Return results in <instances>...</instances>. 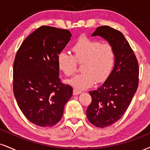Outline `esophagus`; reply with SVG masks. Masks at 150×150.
<instances>
[{"instance_id":"34e87169","label":"esophagus","mask_w":150,"mask_h":150,"mask_svg":"<svg viewBox=\"0 0 150 150\" xmlns=\"http://www.w3.org/2000/svg\"><path fill=\"white\" fill-rule=\"evenodd\" d=\"M81 93H82V91H80V90H77L76 89H73V95H79Z\"/></svg>"}]
</instances>
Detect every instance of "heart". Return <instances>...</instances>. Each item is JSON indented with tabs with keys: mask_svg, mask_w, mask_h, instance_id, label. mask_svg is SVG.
<instances>
[{
	"mask_svg": "<svg viewBox=\"0 0 150 150\" xmlns=\"http://www.w3.org/2000/svg\"><path fill=\"white\" fill-rule=\"evenodd\" d=\"M74 57L67 52H61L57 56L58 67L65 75L69 76L75 73L76 61H84L82 73L75 75L68 81L77 89L91 86L96 80L102 82L110 73L115 61V49L109 43L87 38H80L72 47Z\"/></svg>",
	"mask_w": 150,
	"mask_h": 150,
	"instance_id": "b5f03b06",
	"label": "heart"
}]
</instances>
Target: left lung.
<instances>
[{
	"mask_svg": "<svg viewBox=\"0 0 150 150\" xmlns=\"http://www.w3.org/2000/svg\"><path fill=\"white\" fill-rule=\"evenodd\" d=\"M100 36L115 49L114 67L103 84L89 91L92 100L86 117L93 125L104 128L115 124L129 108L138 85L139 68L129 43L120 31L99 26L91 36Z\"/></svg>",
	"mask_w": 150,
	"mask_h": 150,
	"instance_id": "left-lung-1",
	"label": "left lung"
}]
</instances>
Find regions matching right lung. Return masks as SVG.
<instances>
[{
	"instance_id": "right-lung-1",
	"label": "right lung",
	"mask_w": 150,
	"mask_h": 150,
	"mask_svg": "<svg viewBox=\"0 0 150 150\" xmlns=\"http://www.w3.org/2000/svg\"><path fill=\"white\" fill-rule=\"evenodd\" d=\"M72 35L69 30L42 26L23 40L13 65V91L27 120L39 127L60 121L73 88L61 82L57 56Z\"/></svg>"
}]
</instances>
